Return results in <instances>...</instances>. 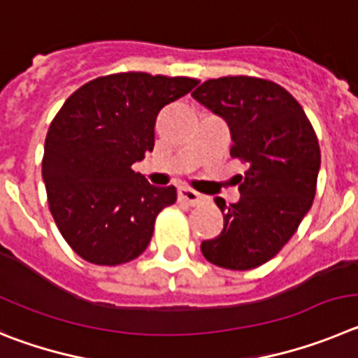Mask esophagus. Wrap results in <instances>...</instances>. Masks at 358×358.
I'll return each mask as SVG.
<instances>
[{"mask_svg": "<svg viewBox=\"0 0 358 358\" xmlns=\"http://www.w3.org/2000/svg\"><path fill=\"white\" fill-rule=\"evenodd\" d=\"M178 199L180 201L187 203V205H191V207H194V205H199V203L205 201V196L199 194V192H196V191H192V189H187V187H180Z\"/></svg>", "mask_w": 358, "mask_h": 358, "instance_id": "1", "label": "esophagus"}]
</instances>
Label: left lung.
Wrapping results in <instances>:
<instances>
[{
	"instance_id": "left-lung-1",
	"label": "left lung",
	"mask_w": 358,
	"mask_h": 358,
	"mask_svg": "<svg viewBox=\"0 0 358 358\" xmlns=\"http://www.w3.org/2000/svg\"><path fill=\"white\" fill-rule=\"evenodd\" d=\"M192 98L227 121L230 155L248 164L239 175V201L227 207L215 198L224 228L203 241V257L234 271L262 266L287 244L312 207L321 166L314 128L301 105L269 80H207Z\"/></svg>"
}]
</instances>
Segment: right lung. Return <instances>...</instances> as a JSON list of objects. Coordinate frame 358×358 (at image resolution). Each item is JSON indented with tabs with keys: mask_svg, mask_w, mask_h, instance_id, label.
Masks as SVG:
<instances>
[{
	"mask_svg": "<svg viewBox=\"0 0 358 358\" xmlns=\"http://www.w3.org/2000/svg\"><path fill=\"white\" fill-rule=\"evenodd\" d=\"M198 80L119 73L66 99L44 143L43 178L60 234L87 262L119 266L148 248L159 212L176 189L131 169L155 146L157 115Z\"/></svg>",
	"mask_w": 358,
	"mask_h": 358,
	"instance_id": "1",
	"label": "right lung"
}]
</instances>
